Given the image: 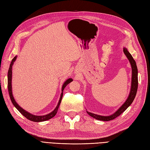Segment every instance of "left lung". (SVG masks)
Wrapping results in <instances>:
<instances>
[{"label":"left lung","instance_id":"left-lung-1","mask_svg":"<svg viewBox=\"0 0 150 150\" xmlns=\"http://www.w3.org/2000/svg\"><path fill=\"white\" fill-rule=\"evenodd\" d=\"M123 53H125L128 59L129 60V61H130L131 66H132V84H131V89H130V94H129L127 99L126 100L124 104L118 108V109L114 113H113V114L111 115L102 116V115H97V114H95V113H93L87 111V113H88L90 116L96 118L97 120H102V121H109V120H113L114 118H115L116 117L122 114V113L132 104V103L133 102L134 99H135V97L136 96L137 89H138V69L136 64V62L133 59L132 56L130 53L128 52L126 48H123Z\"/></svg>","mask_w":150,"mask_h":150}]
</instances>
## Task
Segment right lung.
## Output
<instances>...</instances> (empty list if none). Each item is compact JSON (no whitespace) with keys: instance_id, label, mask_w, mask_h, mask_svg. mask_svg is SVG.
I'll return each instance as SVG.
<instances>
[{"instance_id":"add662e5","label":"right lung","mask_w":150,"mask_h":150,"mask_svg":"<svg viewBox=\"0 0 150 150\" xmlns=\"http://www.w3.org/2000/svg\"><path fill=\"white\" fill-rule=\"evenodd\" d=\"M17 56H15V57L12 59V61H11V63L10 64V67H9V69L8 71V94L10 96V100H11L12 104H13V105L15 107V108H17V109L22 113V114L27 118V119L31 120V121H33V122H43V121H46V120H50V118H53V117L55 116V115L56 114V113L58 112V108L59 107V105L61 104V102L62 100V97H63V91L64 89V88L66 87V86L68 85V84H69L71 82L73 81V79L72 78H69L67 79L62 86V92L61 94V96H60V99L59 100L58 102V104L56 106V107L54 108V110L51 112V113H48L47 115H42V116H38V115H35L32 114V113H30L29 112H28L27 111L25 110L23 108H22L21 107H20L17 103L15 101V100L14 99V97L13 96L12 94V66L14 63V62L17 59Z\"/></svg>"}]
</instances>
